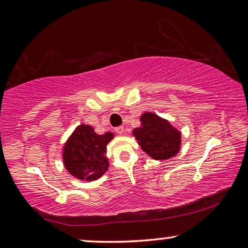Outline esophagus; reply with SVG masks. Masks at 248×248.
I'll return each mask as SVG.
<instances>
[{
  "label": "esophagus",
  "mask_w": 248,
  "mask_h": 248,
  "mask_svg": "<svg viewBox=\"0 0 248 248\" xmlns=\"http://www.w3.org/2000/svg\"><path fill=\"white\" fill-rule=\"evenodd\" d=\"M115 131L118 133V135H123L124 133V127H117V128H115Z\"/></svg>",
  "instance_id": "esophagus-1"
}]
</instances>
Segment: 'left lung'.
I'll list each match as a JSON object with an SVG mask.
<instances>
[{"instance_id":"8db88e82","label":"left lung","mask_w":248,"mask_h":248,"mask_svg":"<svg viewBox=\"0 0 248 248\" xmlns=\"http://www.w3.org/2000/svg\"><path fill=\"white\" fill-rule=\"evenodd\" d=\"M141 125L132 135L141 149L155 160L173 158L181 150V132L167 119L147 111L140 117Z\"/></svg>"}]
</instances>
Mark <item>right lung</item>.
Returning <instances> with one entry per match:
<instances>
[{
  "mask_svg": "<svg viewBox=\"0 0 248 248\" xmlns=\"http://www.w3.org/2000/svg\"><path fill=\"white\" fill-rule=\"evenodd\" d=\"M112 132L97 135L89 124H81L75 129L62 148V163L74 178L96 181L109 168L107 144L113 139Z\"/></svg>",
  "mask_w": 248,
  "mask_h": 248,
  "instance_id": "obj_1",
  "label": "right lung"
}]
</instances>
